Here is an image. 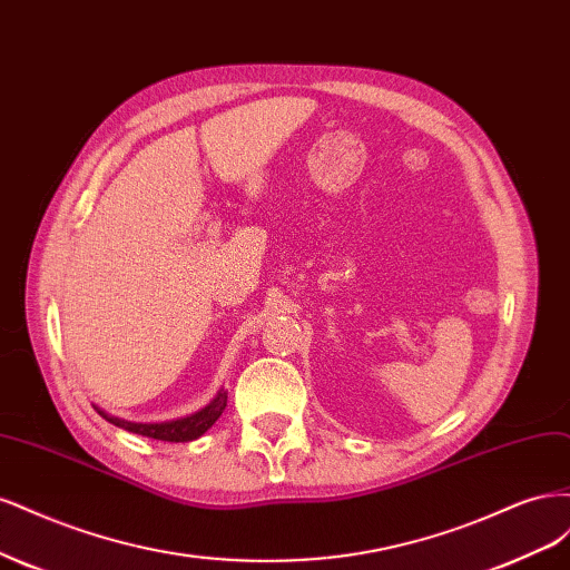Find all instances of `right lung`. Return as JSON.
Here are the masks:
<instances>
[{
    "label": "right lung",
    "instance_id": "add662e5",
    "mask_svg": "<svg viewBox=\"0 0 570 570\" xmlns=\"http://www.w3.org/2000/svg\"><path fill=\"white\" fill-rule=\"evenodd\" d=\"M227 407V391H217V395L208 402L204 410H198L189 416L181 419H173V421H160V424H137V421H125L118 416L106 414L104 410L95 407L106 421H111L114 426H120L130 433L137 435H146L154 440H165V443H189V440H196L204 435L215 421L219 419V414L225 412Z\"/></svg>",
    "mask_w": 570,
    "mask_h": 570
}]
</instances>
